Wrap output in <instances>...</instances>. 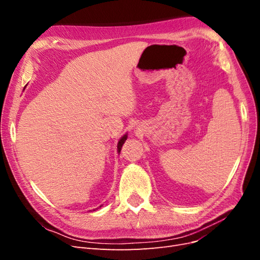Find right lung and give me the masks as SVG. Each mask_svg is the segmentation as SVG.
I'll return each mask as SVG.
<instances>
[{"instance_id":"right-lung-1","label":"right lung","mask_w":260,"mask_h":260,"mask_svg":"<svg viewBox=\"0 0 260 260\" xmlns=\"http://www.w3.org/2000/svg\"><path fill=\"white\" fill-rule=\"evenodd\" d=\"M127 138H128V135H127V133H125V135L122 136V137L120 138V140L118 141V144H117V152H118V153H120L121 147H122L123 143L125 142V140H127ZM101 206H102V205H101ZM101 206H100V207H101ZM96 209H98V208H96ZM93 210H94V209H93Z\"/></svg>"}]
</instances>
